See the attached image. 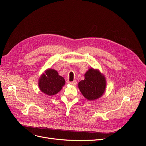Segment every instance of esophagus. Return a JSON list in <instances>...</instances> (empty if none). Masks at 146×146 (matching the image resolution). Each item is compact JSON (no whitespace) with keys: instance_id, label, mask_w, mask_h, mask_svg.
I'll use <instances>...</instances> for the list:
<instances>
[{"instance_id":"1","label":"esophagus","mask_w":146,"mask_h":146,"mask_svg":"<svg viewBox=\"0 0 146 146\" xmlns=\"http://www.w3.org/2000/svg\"><path fill=\"white\" fill-rule=\"evenodd\" d=\"M69 84L70 85H76V84H77V82H76V80H74V81H73V82H69Z\"/></svg>"}]
</instances>
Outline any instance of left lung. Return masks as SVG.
I'll return each instance as SVG.
<instances>
[{
	"label": "left lung",
	"mask_w": 146,
	"mask_h": 146,
	"mask_svg": "<svg viewBox=\"0 0 146 146\" xmlns=\"http://www.w3.org/2000/svg\"><path fill=\"white\" fill-rule=\"evenodd\" d=\"M78 86L86 99L93 100L104 93L106 80L99 71L91 68L85 74V79L78 83Z\"/></svg>",
	"instance_id": "1"
}]
</instances>
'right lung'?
<instances>
[{
	"label": "right lung",
	"mask_w": 146,
	"mask_h": 146,
	"mask_svg": "<svg viewBox=\"0 0 146 146\" xmlns=\"http://www.w3.org/2000/svg\"><path fill=\"white\" fill-rule=\"evenodd\" d=\"M65 84L63 77L60 76L54 69L47 70L39 78L38 85L40 90L48 96L55 95Z\"/></svg>",
	"instance_id": "obj_1"
}]
</instances>
